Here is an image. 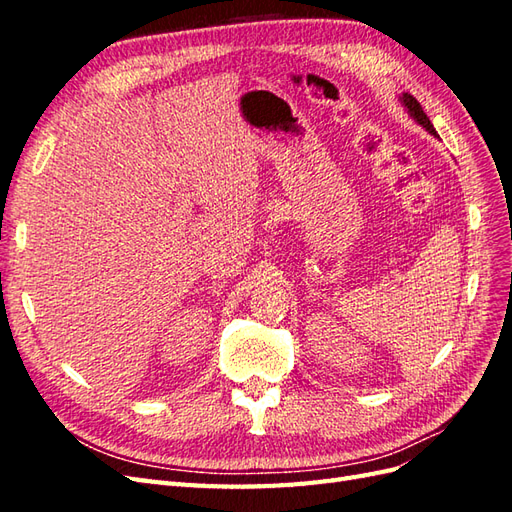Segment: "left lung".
I'll return each mask as SVG.
<instances>
[{
    "instance_id": "left-lung-1",
    "label": "left lung",
    "mask_w": 512,
    "mask_h": 512,
    "mask_svg": "<svg viewBox=\"0 0 512 512\" xmlns=\"http://www.w3.org/2000/svg\"><path fill=\"white\" fill-rule=\"evenodd\" d=\"M401 102H404L406 104V108H408V113L418 121V123H421V126L425 128V130H429L433 136H438L436 134V130H433V126H431V121H429V117L425 115V111H423V106L421 104H418L416 102V98L414 96H410V94H404V96H401Z\"/></svg>"
}]
</instances>
